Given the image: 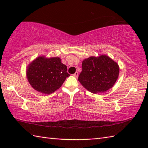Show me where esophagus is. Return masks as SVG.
Here are the masks:
<instances>
[{
    "label": "esophagus",
    "mask_w": 148,
    "mask_h": 148,
    "mask_svg": "<svg viewBox=\"0 0 148 148\" xmlns=\"http://www.w3.org/2000/svg\"><path fill=\"white\" fill-rule=\"evenodd\" d=\"M78 75H79V74H78V72H76V73H74V74H73V76L75 77H78Z\"/></svg>",
    "instance_id": "34e87169"
}]
</instances>
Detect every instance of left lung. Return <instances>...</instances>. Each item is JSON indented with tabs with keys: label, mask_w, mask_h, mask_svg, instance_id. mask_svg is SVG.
I'll use <instances>...</instances> for the list:
<instances>
[{
	"label": "left lung",
	"mask_w": 148,
	"mask_h": 148,
	"mask_svg": "<svg viewBox=\"0 0 148 148\" xmlns=\"http://www.w3.org/2000/svg\"><path fill=\"white\" fill-rule=\"evenodd\" d=\"M119 72L118 64L109 56H90L83 61L82 71L78 80L92 93H102L114 86Z\"/></svg>",
	"instance_id": "1"
}]
</instances>
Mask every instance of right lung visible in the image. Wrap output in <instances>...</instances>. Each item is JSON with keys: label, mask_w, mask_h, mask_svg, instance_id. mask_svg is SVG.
<instances>
[{"label": "right lung", "mask_w": 148, "mask_h": 148, "mask_svg": "<svg viewBox=\"0 0 148 148\" xmlns=\"http://www.w3.org/2000/svg\"><path fill=\"white\" fill-rule=\"evenodd\" d=\"M67 66L59 57L36 58L28 65L27 77L30 84L37 92L45 94L52 93L60 88L67 73Z\"/></svg>", "instance_id": "obj_1"}]
</instances>
